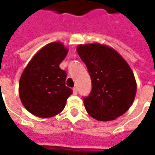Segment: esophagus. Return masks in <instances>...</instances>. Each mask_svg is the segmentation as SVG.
<instances>
[{
    "instance_id": "esophagus-1",
    "label": "esophagus",
    "mask_w": 155,
    "mask_h": 155,
    "mask_svg": "<svg viewBox=\"0 0 155 155\" xmlns=\"http://www.w3.org/2000/svg\"><path fill=\"white\" fill-rule=\"evenodd\" d=\"M77 92H78L77 88H76V87L73 88V94H77Z\"/></svg>"
}]
</instances>
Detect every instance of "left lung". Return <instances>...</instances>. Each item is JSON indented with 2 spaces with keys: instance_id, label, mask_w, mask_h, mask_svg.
I'll list each match as a JSON object with an SVG mask.
<instances>
[{
  "instance_id": "obj_1",
  "label": "left lung",
  "mask_w": 155,
  "mask_h": 155,
  "mask_svg": "<svg viewBox=\"0 0 155 155\" xmlns=\"http://www.w3.org/2000/svg\"><path fill=\"white\" fill-rule=\"evenodd\" d=\"M78 54L91 75L92 90L84 104L100 121L114 120L132 105L137 84L131 68L114 49L99 44L79 45Z\"/></svg>"
}]
</instances>
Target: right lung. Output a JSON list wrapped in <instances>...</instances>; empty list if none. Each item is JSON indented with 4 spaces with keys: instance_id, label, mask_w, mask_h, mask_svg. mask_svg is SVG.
<instances>
[{
    "instance_id": "right-lung-1",
    "label": "right lung",
    "mask_w": 155,
    "mask_h": 155,
    "mask_svg": "<svg viewBox=\"0 0 155 155\" xmlns=\"http://www.w3.org/2000/svg\"><path fill=\"white\" fill-rule=\"evenodd\" d=\"M68 49L60 41L42 47L33 56L21 74L19 95L27 110L40 118H51L64 110L72 94L65 86L66 72L60 64Z\"/></svg>"
}]
</instances>
